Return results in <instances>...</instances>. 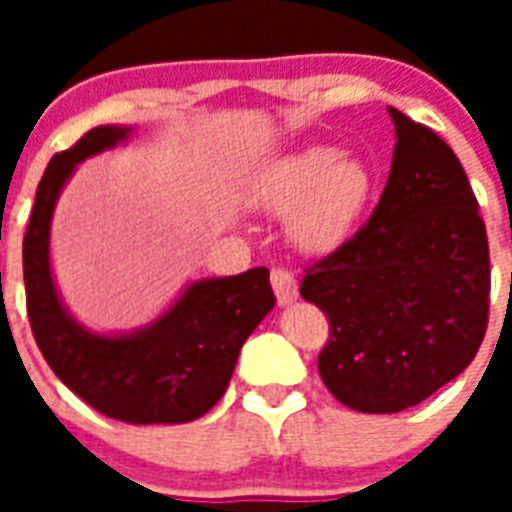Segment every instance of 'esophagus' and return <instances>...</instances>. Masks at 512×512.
<instances>
[{
    "instance_id": "obj_1",
    "label": "esophagus",
    "mask_w": 512,
    "mask_h": 512,
    "mask_svg": "<svg viewBox=\"0 0 512 512\" xmlns=\"http://www.w3.org/2000/svg\"><path fill=\"white\" fill-rule=\"evenodd\" d=\"M271 284L279 305H289L292 300H297V279L292 271H287V268H273Z\"/></svg>"
}]
</instances>
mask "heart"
<instances>
[{"label": "heart", "mask_w": 512, "mask_h": 512, "mask_svg": "<svg viewBox=\"0 0 512 512\" xmlns=\"http://www.w3.org/2000/svg\"><path fill=\"white\" fill-rule=\"evenodd\" d=\"M374 177L356 156L305 146L281 156L257 185V204L289 215V239L305 252H329L348 239L372 199Z\"/></svg>", "instance_id": "heart-1"}]
</instances>
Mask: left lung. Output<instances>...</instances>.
<instances>
[{"label": "left lung", "instance_id": "left-lung-1", "mask_svg": "<svg viewBox=\"0 0 512 512\" xmlns=\"http://www.w3.org/2000/svg\"><path fill=\"white\" fill-rule=\"evenodd\" d=\"M396 151L372 217L313 263L300 295L327 313L319 374L340 404L393 414L476 358L489 324V241L454 151L388 108Z\"/></svg>", "mask_w": 512, "mask_h": 512}]
</instances>
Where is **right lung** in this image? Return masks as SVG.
<instances>
[{"label": "right lung", "mask_w": 512, "mask_h": 512, "mask_svg": "<svg viewBox=\"0 0 512 512\" xmlns=\"http://www.w3.org/2000/svg\"><path fill=\"white\" fill-rule=\"evenodd\" d=\"M127 135L130 127H95L47 164L23 236L28 321L58 380L100 414L130 425L191 422L223 398L241 345L276 297L268 268H252L196 281L162 319L135 335H92L68 316L50 271L55 199L76 164Z\"/></svg>", "instance_id": "obj_1"}]
</instances>
